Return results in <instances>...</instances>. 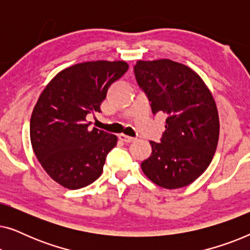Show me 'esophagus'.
Returning a JSON list of instances; mask_svg holds the SVG:
<instances>
[{"mask_svg":"<svg viewBox=\"0 0 250 250\" xmlns=\"http://www.w3.org/2000/svg\"><path fill=\"white\" fill-rule=\"evenodd\" d=\"M118 138H119V140H122L123 142H126V143H131L133 141H135V138H132V136H128L125 134H119Z\"/></svg>","mask_w":250,"mask_h":250,"instance_id":"34e87169","label":"esophagus"}]
</instances>
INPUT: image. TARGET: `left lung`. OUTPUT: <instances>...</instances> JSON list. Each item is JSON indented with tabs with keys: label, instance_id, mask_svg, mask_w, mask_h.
<instances>
[{
	"label": "left lung",
	"instance_id": "left-lung-1",
	"mask_svg": "<svg viewBox=\"0 0 250 250\" xmlns=\"http://www.w3.org/2000/svg\"><path fill=\"white\" fill-rule=\"evenodd\" d=\"M134 74L153 115H166V129L159 142L150 141L152 153L141 164L143 173L165 189L189 186L216 151L220 122L213 95L199 75L168 59L140 60Z\"/></svg>",
	"mask_w": 250,
	"mask_h": 250
}]
</instances>
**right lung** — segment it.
<instances>
[{"instance_id": "obj_1", "label": "right lung", "mask_w": 250, "mask_h": 250, "mask_svg": "<svg viewBox=\"0 0 250 250\" xmlns=\"http://www.w3.org/2000/svg\"><path fill=\"white\" fill-rule=\"evenodd\" d=\"M128 69L125 61H91L60 71L44 88L30 118L35 156L51 179L67 189L93 183L104 170L117 136L88 128L101 112L110 85Z\"/></svg>"}]
</instances>
